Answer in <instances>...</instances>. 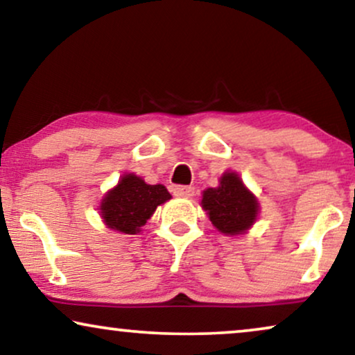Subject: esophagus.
<instances>
[{
    "label": "esophagus",
    "mask_w": 355,
    "mask_h": 355,
    "mask_svg": "<svg viewBox=\"0 0 355 355\" xmlns=\"http://www.w3.org/2000/svg\"><path fill=\"white\" fill-rule=\"evenodd\" d=\"M173 192H174V196H176V197L187 198V197L193 196V187H191V186H176V187H174Z\"/></svg>",
    "instance_id": "esophagus-1"
}]
</instances>
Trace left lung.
<instances>
[{
	"instance_id": "left-lung-1",
	"label": "left lung",
	"mask_w": 355,
	"mask_h": 355,
	"mask_svg": "<svg viewBox=\"0 0 355 355\" xmlns=\"http://www.w3.org/2000/svg\"><path fill=\"white\" fill-rule=\"evenodd\" d=\"M202 207L211 225L227 236L244 234L259 215V202L244 186L239 174L227 171L221 176L220 186L203 191Z\"/></svg>"
}]
</instances>
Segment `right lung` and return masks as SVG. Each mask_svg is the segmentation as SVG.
Wrapping results in <instances>:
<instances>
[{
  "label": "right lung",
  "mask_w": 355,
  "mask_h": 355,
  "mask_svg": "<svg viewBox=\"0 0 355 355\" xmlns=\"http://www.w3.org/2000/svg\"><path fill=\"white\" fill-rule=\"evenodd\" d=\"M171 198L168 189L157 184L150 186L142 178L124 174L118 186L106 192L100 213L110 230L137 234L158 205Z\"/></svg>",
  "instance_id": "add662e5"
}]
</instances>
